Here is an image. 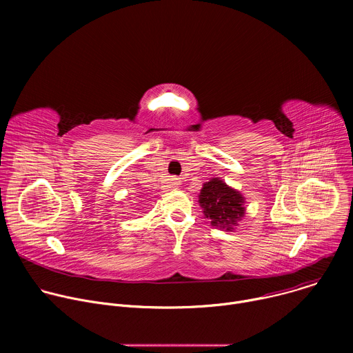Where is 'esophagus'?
Segmentation results:
<instances>
[{
  "instance_id": "esophagus-1",
  "label": "esophagus",
  "mask_w": 353,
  "mask_h": 353,
  "mask_svg": "<svg viewBox=\"0 0 353 353\" xmlns=\"http://www.w3.org/2000/svg\"><path fill=\"white\" fill-rule=\"evenodd\" d=\"M179 185H180V179H176V177L170 179V187H179Z\"/></svg>"
}]
</instances>
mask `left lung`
Segmentation results:
<instances>
[{
	"mask_svg": "<svg viewBox=\"0 0 353 353\" xmlns=\"http://www.w3.org/2000/svg\"><path fill=\"white\" fill-rule=\"evenodd\" d=\"M244 199L241 194L228 187L222 180L212 179L205 183L199 192V204L204 215L214 226L232 230L236 222L244 215Z\"/></svg>",
	"mask_w": 353,
	"mask_h": 353,
	"instance_id": "left-lung-1",
	"label": "left lung"
}]
</instances>
